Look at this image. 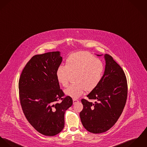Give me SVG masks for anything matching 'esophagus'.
Wrapping results in <instances>:
<instances>
[{"label":"esophagus","mask_w":147,"mask_h":147,"mask_svg":"<svg viewBox=\"0 0 147 147\" xmlns=\"http://www.w3.org/2000/svg\"><path fill=\"white\" fill-rule=\"evenodd\" d=\"M73 104H76V102H78V100L76 99V98H73Z\"/></svg>","instance_id":"1"}]
</instances>
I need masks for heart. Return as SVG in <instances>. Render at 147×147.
<instances>
[{
  "mask_svg": "<svg viewBox=\"0 0 147 147\" xmlns=\"http://www.w3.org/2000/svg\"><path fill=\"white\" fill-rule=\"evenodd\" d=\"M104 72V65L101 61L90 53L79 51L67 57L65 66H59L56 71L57 82L65 87L71 76L74 75L75 84L69 86L64 91L66 95L77 98L86 90H94L101 81Z\"/></svg>",
  "mask_w": 147,
  "mask_h": 147,
  "instance_id": "heart-1",
  "label": "heart"
}]
</instances>
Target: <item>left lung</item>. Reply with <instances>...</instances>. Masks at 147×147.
Here are the masks:
<instances>
[{"mask_svg": "<svg viewBox=\"0 0 147 147\" xmlns=\"http://www.w3.org/2000/svg\"><path fill=\"white\" fill-rule=\"evenodd\" d=\"M101 56L103 55H96ZM105 70L98 86L87 96L94 103L82 99L80 118L83 127L90 132L100 134L110 129L125 107L127 84L125 73L113 57L105 54Z\"/></svg>", "mask_w": 147, "mask_h": 147, "instance_id": "1", "label": "left lung"}]
</instances>
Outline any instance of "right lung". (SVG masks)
Instances as JSON below:
<instances>
[{"label":"right lung","instance_id":"right-lung-1","mask_svg":"<svg viewBox=\"0 0 147 147\" xmlns=\"http://www.w3.org/2000/svg\"><path fill=\"white\" fill-rule=\"evenodd\" d=\"M59 51L33 56L21 74L19 95L26 119L39 133L52 136L64 127L65 111L73 105L70 96L64 98L56 76L63 57ZM61 99L62 101H57Z\"/></svg>","mask_w":147,"mask_h":147}]
</instances>
